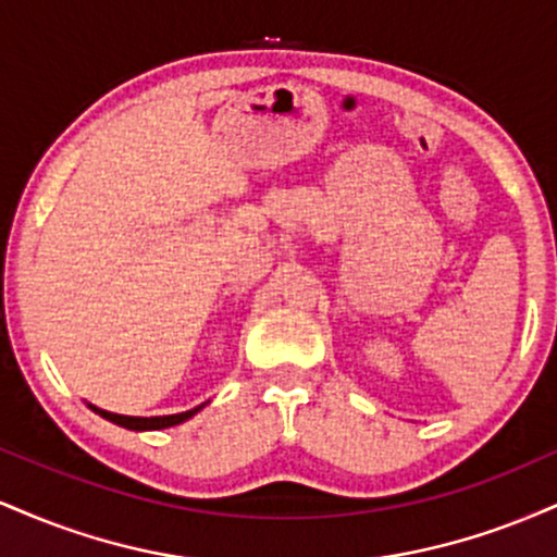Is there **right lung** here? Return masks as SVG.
<instances>
[{"mask_svg": "<svg viewBox=\"0 0 557 557\" xmlns=\"http://www.w3.org/2000/svg\"><path fill=\"white\" fill-rule=\"evenodd\" d=\"M203 406H207V403H201V406L190 408V411H183V413H170V417H125V413H112V411H104V408H96L94 403H88V408H91L94 413H99L101 419L112 421V424L125 426V430H133V432L168 430V426L183 424V421H188L190 417H196V413L201 411Z\"/></svg>", "mask_w": 557, "mask_h": 557, "instance_id": "1", "label": "right lung"}]
</instances>
